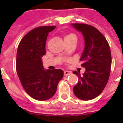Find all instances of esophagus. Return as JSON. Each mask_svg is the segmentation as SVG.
Instances as JSON below:
<instances>
[{
    "mask_svg": "<svg viewBox=\"0 0 123 123\" xmlns=\"http://www.w3.org/2000/svg\"><path fill=\"white\" fill-rule=\"evenodd\" d=\"M71 72L69 71H67V70H65V71H64V75H65V76H68V75H71Z\"/></svg>",
    "mask_w": 123,
    "mask_h": 123,
    "instance_id": "esophagus-1",
    "label": "esophagus"
}]
</instances>
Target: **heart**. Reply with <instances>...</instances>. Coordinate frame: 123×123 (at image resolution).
I'll return each instance as SVG.
<instances>
[{"label":"heart","mask_w":123,"mask_h":123,"mask_svg":"<svg viewBox=\"0 0 123 123\" xmlns=\"http://www.w3.org/2000/svg\"><path fill=\"white\" fill-rule=\"evenodd\" d=\"M75 37V36L74 35H72V34H69V35H68V36H66L65 37ZM65 37H64V38H65Z\"/></svg>","instance_id":"1"}]
</instances>
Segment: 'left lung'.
<instances>
[{"label":"left lung","instance_id":"obj_1","mask_svg":"<svg viewBox=\"0 0 123 123\" xmlns=\"http://www.w3.org/2000/svg\"><path fill=\"white\" fill-rule=\"evenodd\" d=\"M72 27L81 32L84 39V49L80 61L86 71L79 77V82L73 92L82 100H91L99 96L105 89L111 73L112 57L109 44L104 36L92 26L84 24H71Z\"/></svg>","mask_w":123,"mask_h":123}]
</instances>
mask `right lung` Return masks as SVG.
I'll use <instances>...</instances> for the list:
<instances>
[{
    "mask_svg": "<svg viewBox=\"0 0 123 123\" xmlns=\"http://www.w3.org/2000/svg\"><path fill=\"white\" fill-rule=\"evenodd\" d=\"M55 28L44 26L34 29L23 37L17 50L16 67L20 82L26 92L39 101L54 96L64 75L62 69H45L43 66L46 38Z\"/></svg>",
    "mask_w": 123,
    "mask_h": 123,
    "instance_id": "1",
    "label": "right lung"
}]
</instances>
